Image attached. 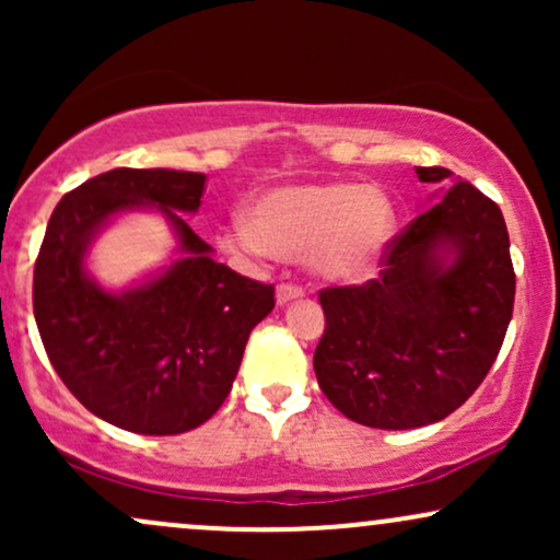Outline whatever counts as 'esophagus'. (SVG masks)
<instances>
[{
    "label": "esophagus",
    "mask_w": 560,
    "mask_h": 560,
    "mask_svg": "<svg viewBox=\"0 0 560 560\" xmlns=\"http://www.w3.org/2000/svg\"><path fill=\"white\" fill-rule=\"evenodd\" d=\"M305 298V292H302V287H294V284H279L276 287V305H289V302L294 300H302Z\"/></svg>",
    "instance_id": "1"
}]
</instances>
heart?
<instances>
[{
	"mask_svg": "<svg viewBox=\"0 0 560 560\" xmlns=\"http://www.w3.org/2000/svg\"><path fill=\"white\" fill-rule=\"evenodd\" d=\"M397 236V208L374 184H287L262 191L247 218H234L221 244L229 253L300 260L334 284H363Z\"/></svg>",
	"mask_w": 560,
	"mask_h": 560,
	"instance_id": "heart-1",
	"label": "heart"
}]
</instances>
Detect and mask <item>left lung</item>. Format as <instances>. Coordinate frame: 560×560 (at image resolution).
<instances>
[{"mask_svg": "<svg viewBox=\"0 0 560 560\" xmlns=\"http://www.w3.org/2000/svg\"><path fill=\"white\" fill-rule=\"evenodd\" d=\"M416 173L443 195L395 236L378 279L320 292L326 331L313 355L339 413L395 432L442 421L474 395L516 294L498 205L447 168Z\"/></svg>", "mask_w": 560, "mask_h": 560, "instance_id": "1", "label": "left lung"}]
</instances>
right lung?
Returning <instances> with one entry per match:
<instances>
[{"mask_svg": "<svg viewBox=\"0 0 560 560\" xmlns=\"http://www.w3.org/2000/svg\"><path fill=\"white\" fill-rule=\"evenodd\" d=\"M205 173L115 168L68 191L49 218L34 268V316L57 376L83 408L126 432L197 429L221 408L249 331L273 311V287L215 262L186 223ZM166 218L177 255L124 290L88 273L91 244L120 214Z\"/></svg>", "mask_w": 560, "mask_h": 560, "instance_id": "1", "label": "right lung"}]
</instances>
